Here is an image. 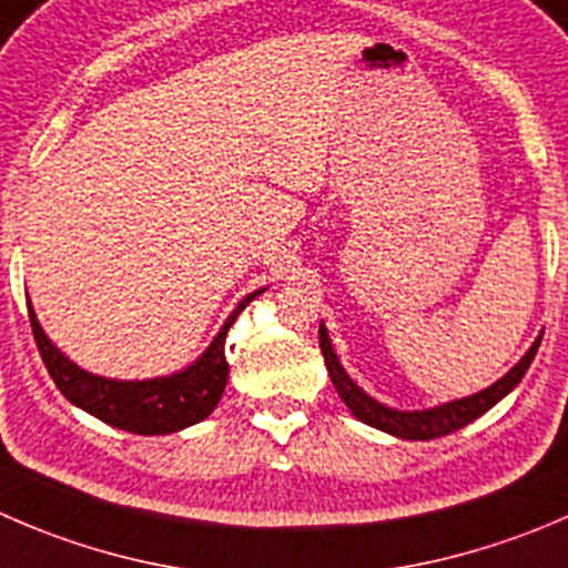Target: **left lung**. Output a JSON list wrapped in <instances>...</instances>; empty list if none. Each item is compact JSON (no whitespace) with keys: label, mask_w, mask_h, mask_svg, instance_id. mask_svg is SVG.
Segmentation results:
<instances>
[{"label":"left lung","mask_w":568,"mask_h":568,"mask_svg":"<svg viewBox=\"0 0 568 568\" xmlns=\"http://www.w3.org/2000/svg\"><path fill=\"white\" fill-rule=\"evenodd\" d=\"M541 335L532 341V346L521 355V361L516 363L508 374H503L497 383L488 385V388L477 390V394L471 396H464V399L444 402V405H436V407H424V410H399V407L383 405L379 399L368 396L366 390H363L361 385L346 374V368L341 366L338 355H335L333 341H329L327 335V327H324V322L318 324V346H322L329 379H333L338 396L352 410V416L361 418V422L368 424V427H377V430L388 433V436L405 438V442H430V438L449 436V433L460 430V427L471 424L475 418H480L486 410H491L499 399H505V396L521 383V377H525L527 368H530L532 357H536L538 346H541Z\"/></svg>","instance_id":"8db88e82"}]
</instances>
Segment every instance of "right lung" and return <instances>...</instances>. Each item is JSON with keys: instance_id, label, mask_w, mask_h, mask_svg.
<instances>
[{"instance_id": "right-lung-1", "label": "right lung", "mask_w": 568, "mask_h": 568, "mask_svg": "<svg viewBox=\"0 0 568 568\" xmlns=\"http://www.w3.org/2000/svg\"><path fill=\"white\" fill-rule=\"evenodd\" d=\"M263 291L266 288L255 291L239 302V307L230 313L211 346L191 366L150 379H113L85 372L49 341L32 302H27V311H30L32 335H36L43 366L71 405L102 418L110 427L135 433V436H166V433L185 430L191 424L202 422L219 405L230 374L227 357H224L227 329L233 327L239 313Z\"/></svg>"}]
</instances>
